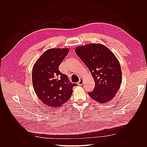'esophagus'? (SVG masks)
Segmentation results:
<instances>
[{"label": "esophagus", "mask_w": 147, "mask_h": 147, "mask_svg": "<svg viewBox=\"0 0 147 147\" xmlns=\"http://www.w3.org/2000/svg\"><path fill=\"white\" fill-rule=\"evenodd\" d=\"M83 83H84V80H83V79H82V78H80V81L78 82L77 84H78V85H82L83 84Z\"/></svg>", "instance_id": "1"}]
</instances>
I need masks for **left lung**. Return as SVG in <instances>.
Instances as JSON below:
<instances>
[{"label": "left lung", "mask_w": 147, "mask_h": 147, "mask_svg": "<svg viewBox=\"0 0 147 147\" xmlns=\"http://www.w3.org/2000/svg\"><path fill=\"white\" fill-rule=\"evenodd\" d=\"M75 52L90 70L95 82L92 92H88L95 101L104 104L110 101L121 84L122 73L113 53L101 44L78 46Z\"/></svg>", "instance_id": "8db88e82"}]
</instances>
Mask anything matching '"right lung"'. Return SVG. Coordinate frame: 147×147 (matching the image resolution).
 Here are the masks:
<instances>
[{
    "instance_id": "obj_1",
    "label": "right lung",
    "mask_w": 147,
    "mask_h": 147,
    "mask_svg": "<svg viewBox=\"0 0 147 147\" xmlns=\"http://www.w3.org/2000/svg\"><path fill=\"white\" fill-rule=\"evenodd\" d=\"M68 49H50L44 52L33 66L32 80L39 99L50 107L58 108L71 97L77 85L59 70L69 53Z\"/></svg>"
}]
</instances>
